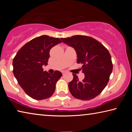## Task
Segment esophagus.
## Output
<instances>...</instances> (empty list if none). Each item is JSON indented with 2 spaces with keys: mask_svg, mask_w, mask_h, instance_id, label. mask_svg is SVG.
Wrapping results in <instances>:
<instances>
[{
  "mask_svg": "<svg viewBox=\"0 0 132 132\" xmlns=\"http://www.w3.org/2000/svg\"><path fill=\"white\" fill-rule=\"evenodd\" d=\"M62 73H63V75H64V74H66V71H63V72H62Z\"/></svg>",
  "mask_w": 132,
  "mask_h": 132,
  "instance_id": "obj_1",
  "label": "esophagus"
}]
</instances>
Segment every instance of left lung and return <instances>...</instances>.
I'll return each mask as SVG.
<instances>
[{
  "label": "left lung",
  "mask_w": 132,
  "mask_h": 132,
  "mask_svg": "<svg viewBox=\"0 0 132 132\" xmlns=\"http://www.w3.org/2000/svg\"><path fill=\"white\" fill-rule=\"evenodd\" d=\"M62 41L75 50L77 63L82 64L84 79L79 81L73 73V79L69 88L73 97L87 101L101 93L108 84L112 71L111 56L107 49L97 40L84 35L61 38Z\"/></svg>",
  "instance_id": "1"
}]
</instances>
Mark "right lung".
I'll return each instance as SVG.
<instances>
[{"instance_id": "1", "label": "right lung", "mask_w": 132, "mask_h": 132, "mask_svg": "<svg viewBox=\"0 0 132 132\" xmlns=\"http://www.w3.org/2000/svg\"><path fill=\"white\" fill-rule=\"evenodd\" d=\"M61 42L58 38L48 35L35 38L24 45L13 59L14 77L24 92L33 99H46L54 93L62 73L56 70L50 74L44 71L42 66L48 64L51 49Z\"/></svg>"}]
</instances>
